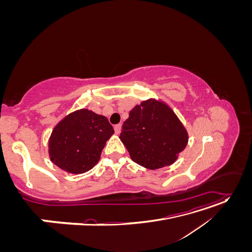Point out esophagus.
<instances>
[{"mask_svg":"<svg viewBox=\"0 0 252 252\" xmlns=\"http://www.w3.org/2000/svg\"><path fill=\"white\" fill-rule=\"evenodd\" d=\"M121 128H122V124L114 125V131H116L117 134H119L121 132Z\"/></svg>","mask_w":252,"mask_h":252,"instance_id":"1","label":"esophagus"}]
</instances>
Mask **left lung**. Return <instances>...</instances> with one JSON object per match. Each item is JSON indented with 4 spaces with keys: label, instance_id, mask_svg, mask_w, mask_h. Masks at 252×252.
<instances>
[{
    "label": "left lung",
    "instance_id": "left-lung-1",
    "mask_svg": "<svg viewBox=\"0 0 252 252\" xmlns=\"http://www.w3.org/2000/svg\"><path fill=\"white\" fill-rule=\"evenodd\" d=\"M120 139L133 162L155 170L177 161L188 143V132L171 107L149 98L129 112Z\"/></svg>",
    "mask_w": 252,
    "mask_h": 252
}]
</instances>
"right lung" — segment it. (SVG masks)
<instances>
[{
	"instance_id": "obj_1",
	"label": "right lung",
	"mask_w": 252,
	"mask_h": 252,
	"mask_svg": "<svg viewBox=\"0 0 252 252\" xmlns=\"http://www.w3.org/2000/svg\"><path fill=\"white\" fill-rule=\"evenodd\" d=\"M113 133L106 117L86 108L75 110L53 128L48 141L50 161L68 173L87 172L100 161Z\"/></svg>"
}]
</instances>
